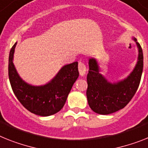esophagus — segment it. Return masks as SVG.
Returning <instances> with one entry per match:
<instances>
[{"label": "esophagus", "instance_id": "1", "mask_svg": "<svg viewBox=\"0 0 148 148\" xmlns=\"http://www.w3.org/2000/svg\"><path fill=\"white\" fill-rule=\"evenodd\" d=\"M78 70L80 72V76H84L86 72V67L85 64L82 62H80L78 64Z\"/></svg>", "mask_w": 148, "mask_h": 148}]
</instances>
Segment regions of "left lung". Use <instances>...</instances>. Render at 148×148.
<instances>
[{"instance_id": "8db88e82", "label": "left lung", "mask_w": 148, "mask_h": 148, "mask_svg": "<svg viewBox=\"0 0 148 148\" xmlns=\"http://www.w3.org/2000/svg\"><path fill=\"white\" fill-rule=\"evenodd\" d=\"M132 39L138 49V62L133 71L123 80L110 83L99 72L96 59H89L86 97L88 104L94 112L106 115L123 109L137 91L143 71V53L136 38Z\"/></svg>"}]
</instances>
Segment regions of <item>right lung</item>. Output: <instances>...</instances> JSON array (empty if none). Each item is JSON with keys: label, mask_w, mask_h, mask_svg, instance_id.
I'll use <instances>...</instances> for the list:
<instances>
[{"label": "right lung", "mask_w": 148, "mask_h": 148, "mask_svg": "<svg viewBox=\"0 0 148 148\" xmlns=\"http://www.w3.org/2000/svg\"><path fill=\"white\" fill-rule=\"evenodd\" d=\"M16 43L9 56L8 74L15 95L23 106L36 115L47 116L59 112L65 104L72 86L79 77L78 62L65 64L49 83L32 86L19 77L13 64Z\"/></svg>", "instance_id": "right-lung-1"}]
</instances>
